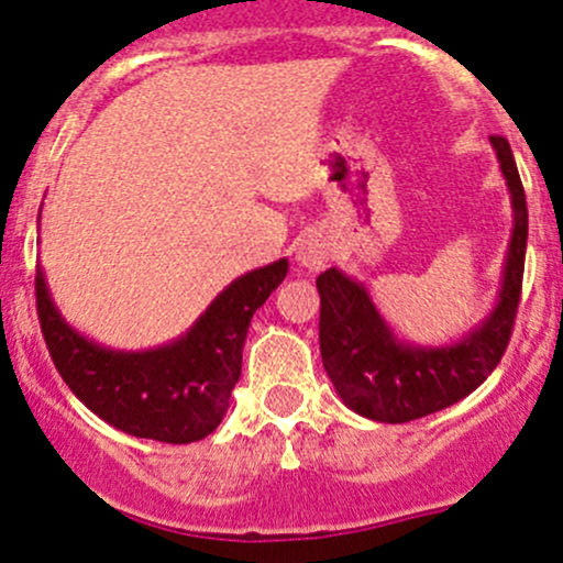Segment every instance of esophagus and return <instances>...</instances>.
Listing matches in <instances>:
<instances>
[{"label":"esophagus","instance_id":"34e87169","mask_svg":"<svg viewBox=\"0 0 563 563\" xmlns=\"http://www.w3.org/2000/svg\"><path fill=\"white\" fill-rule=\"evenodd\" d=\"M331 256H333V243L329 240V234L323 232H310L296 243V262H299V267L310 272L323 269L325 264L331 262Z\"/></svg>","mask_w":563,"mask_h":563}]
</instances>
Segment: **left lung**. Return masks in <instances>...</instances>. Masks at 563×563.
I'll return each instance as SVG.
<instances>
[{
  "label": "left lung",
  "instance_id": "obj_1",
  "mask_svg": "<svg viewBox=\"0 0 563 563\" xmlns=\"http://www.w3.org/2000/svg\"><path fill=\"white\" fill-rule=\"evenodd\" d=\"M510 191L512 234L497 305L460 342L419 347L395 336L366 286L331 267L318 275L320 355L333 390L361 417L400 424L456 404L497 368L510 342L527 256L529 213L510 144L492 135Z\"/></svg>",
  "mask_w": 563,
  "mask_h": 563
}]
</instances>
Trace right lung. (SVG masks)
I'll list each match as a JSON object with an SVG mask.
<instances>
[{"instance_id": "obj_1", "label": "right lung", "mask_w": 563, "mask_h": 563, "mask_svg": "<svg viewBox=\"0 0 563 563\" xmlns=\"http://www.w3.org/2000/svg\"><path fill=\"white\" fill-rule=\"evenodd\" d=\"M286 272L288 258L245 272L187 333L152 350H111L71 329L42 267L34 277L36 312L55 368L92 413L128 435L191 443L211 435L230 409L253 312L286 280Z\"/></svg>"}]
</instances>
